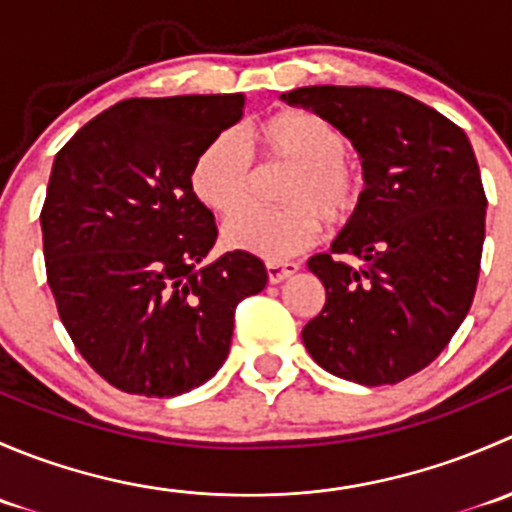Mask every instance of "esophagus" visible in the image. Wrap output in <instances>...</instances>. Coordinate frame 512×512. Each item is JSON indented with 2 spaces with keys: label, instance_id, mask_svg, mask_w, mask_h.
<instances>
[{
  "label": "esophagus",
  "instance_id": "1",
  "mask_svg": "<svg viewBox=\"0 0 512 512\" xmlns=\"http://www.w3.org/2000/svg\"><path fill=\"white\" fill-rule=\"evenodd\" d=\"M265 267H267V280H270L272 285L287 280V277H292L294 272L299 270L297 262H280V260H270Z\"/></svg>",
  "mask_w": 512,
  "mask_h": 512
}]
</instances>
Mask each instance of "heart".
<instances>
[{
	"mask_svg": "<svg viewBox=\"0 0 512 512\" xmlns=\"http://www.w3.org/2000/svg\"><path fill=\"white\" fill-rule=\"evenodd\" d=\"M267 163L287 165L280 180V208H245L223 225L230 250L285 260L317 242L322 220L347 225L364 203V173L349 153L339 126L309 111H282L255 133ZM255 165L242 138L223 131L205 143L190 170L195 198L215 213H235L250 198Z\"/></svg>",
	"mask_w": 512,
	"mask_h": 512,
	"instance_id": "b5f03b06",
	"label": "heart"
}]
</instances>
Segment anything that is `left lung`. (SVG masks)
<instances>
[{"mask_svg": "<svg viewBox=\"0 0 512 512\" xmlns=\"http://www.w3.org/2000/svg\"><path fill=\"white\" fill-rule=\"evenodd\" d=\"M282 101L342 128L366 180L356 218L307 262L327 302L302 329L304 347L339 379L399 384L446 349L471 309L488 205L476 153L463 128L394 89L304 86Z\"/></svg>", "mask_w": 512, "mask_h": 512, "instance_id": "left-lung-1", "label": "left lung"}]
</instances>
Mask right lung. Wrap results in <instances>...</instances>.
Segmentation results:
<instances>
[{"label":"right lung","mask_w":512,"mask_h":512,"mask_svg":"<svg viewBox=\"0 0 512 512\" xmlns=\"http://www.w3.org/2000/svg\"><path fill=\"white\" fill-rule=\"evenodd\" d=\"M242 106V94L128 98L56 153L41 208L46 282L71 342L126 394L205 384L230 352L237 304L267 285L250 252L200 267L218 227L190 170Z\"/></svg>","instance_id":"1"}]
</instances>
